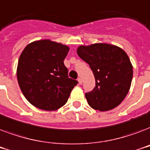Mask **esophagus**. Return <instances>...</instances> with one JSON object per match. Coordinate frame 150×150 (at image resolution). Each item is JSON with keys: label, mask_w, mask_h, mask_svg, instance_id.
Instances as JSON below:
<instances>
[{"label": "esophagus", "mask_w": 150, "mask_h": 150, "mask_svg": "<svg viewBox=\"0 0 150 150\" xmlns=\"http://www.w3.org/2000/svg\"><path fill=\"white\" fill-rule=\"evenodd\" d=\"M78 82H79V85L82 84V79H81V78H79V79H78Z\"/></svg>", "instance_id": "esophagus-1"}]
</instances>
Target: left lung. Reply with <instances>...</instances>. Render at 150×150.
I'll return each mask as SVG.
<instances>
[{
	"label": "left lung",
	"mask_w": 150,
	"mask_h": 150,
	"mask_svg": "<svg viewBox=\"0 0 150 150\" xmlns=\"http://www.w3.org/2000/svg\"><path fill=\"white\" fill-rule=\"evenodd\" d=\"M77 54L93 72L96 86L86 93L92 108L107 111L117 107L130 89L133 67L125 51L117 46L94 43L79 46Z\"/></svg>",
	"instance_id": "1"
}]
</instances>
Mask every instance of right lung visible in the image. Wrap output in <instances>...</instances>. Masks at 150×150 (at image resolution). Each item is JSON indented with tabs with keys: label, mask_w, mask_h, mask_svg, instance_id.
I'll return each mask as SVG.
<instances>
[{
	"label": "right lung",
	"mask_w": 150,
	"mask_h": 150,
	"mask_svg": "<svg viewBox=\"0 0 150 150\" xmlns=\"http://www.w3.org/2000/svg\"><path fill=\"white\" fill-rule=\"evenodd\" d=\"M69 47L50 40L32 42L20 55L17 79L22 93L32 105L56 110L68 100L76 80L69 79L64 64Z\"/></svg>",
	"instance_id": "add662e5"
}]
</instances>
